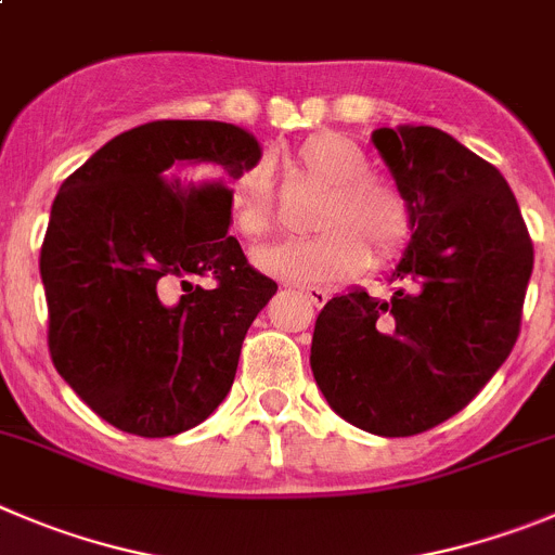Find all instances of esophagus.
Segmentation results:
<instances>
[{
	"label": "esophagus",
	"instance_id": "34e87169",
	"mask_svg": "<svg viewBox=\"0 0 555 555\" xmlns=\"http://www.w3.org/2000/svg\"><path fill=\"white\" fill-rule=\"evenodd\" d=\"M299 294H302V297L308 299V302H311V305H317V308H322V305L327 302V299H330V294L324 292V288H319V286L299 288Z\"/></svg>",
	"mask_w": 555,
	"mask_h": 555
}]
</instances>
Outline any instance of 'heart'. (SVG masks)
Listing matches in <instances>:
<instances>
[{
  "label": "heart",
  "instance_id": "1",
  "mask_svg": "<svg viewBox=\"0 0 555 555\" xmlns=\"http://www.w3.org/2000/svg\"><path fill=\"white\" fill-rule=\"evenodd\" d=\"M294 162L305 176L327 186L317 215V228L324 231L302 242L258 250L256 263L263 272L297 286L340 283L363 272L369 250L377 263L404 250L410 238V206L399 190L365 176L369 162L352 140L322 131L299 145ZM231 215L244 236L256 238L274 231V192L261 165L247 167L233 181Z\"/></svg>",
  "mask_w": 555,
  "mask_h": 555
}]
</instances>
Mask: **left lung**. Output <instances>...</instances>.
I'll use <instances>...</instances> for the list:
<instances>
[{"label": "left lung", "instance_id": "obj_1", "mask_svg": "<svg viewBox=\"0 0 555 555\" xmlns=\"http://www.w3.org/2000/svg\"><path fill=\"white\" fill-rule=\"evenodd\" d=\"M410 206L390 299L333 297L313 327L324 399L358 429L410 437L470 404L520 335L533 244L506 178L431 126L371 134Z\"/></svg>", "mask_w": 555, "mask_h": 555}]
</instances>
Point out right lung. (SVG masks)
I'll use <instances>...</instances> for the list:
<instances>
[{
	"mask_svg": "<svg viewBox=\"0 0 555 555\" xmlns=\"http://www.w3.org/2000/svg\"><path fill=\"white\" fill-rule=\"evenodd\" d=\"M258 159L233 124L154 120L60 186L40 247L49 352L106 424L170 437L231 390L244 335L278 292L228 236L231 181ZM206 273L215 287L191 286Z\"/></svg>",
	"mask_w": 555,
	"mask_h": 555,
	"instance_id": "add662e5",
	"label": "right lung"
}]
</instances>
